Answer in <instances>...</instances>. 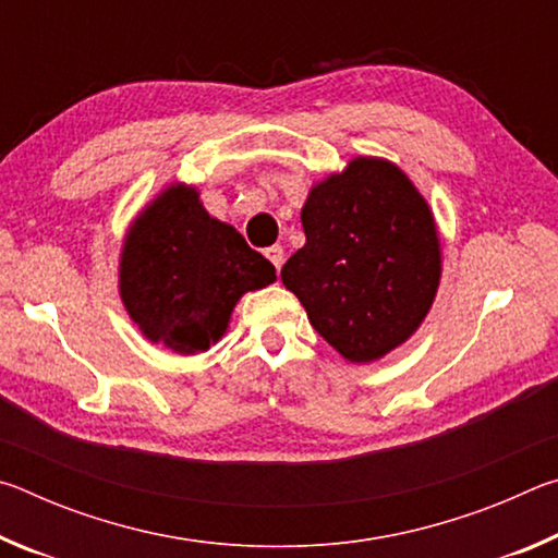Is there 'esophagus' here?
I'll return each instance as SVG.
<instances>
[{
	"label": "esophagus",
	"instance_id": "34e87169",
	"mask_svg": "<svg viewBox=\"0 0 558 558\" xmlns=\"http://www.w3.org/2000/svg\"><path fill=\"white\" fill-rule=\"evenodd\" d=\"M266 256H268L272 266H276V270L280 272L282 260H286V251H282V245H270V248H266Z\"/></svg>",
	"mask_w": 558,
	"mask_h": 558
}]
</instances>
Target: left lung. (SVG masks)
<instances>
[{"mask_svg": "<svg viewBox=\"0 0 558 558\" xmlns=\"http://www.w3.org/2000/svg\"><path fill=\"white\" fill-rule=\"evenodd\" d=\"M305 245L280 270L310 325L354 364L405 342L436 298L440 243L399 167L356 157L302 206Z\"/></svg>", "mask_w": 558, "mask_h": 558, "instance_id": "1", "label": "left lung"}]
</instances>
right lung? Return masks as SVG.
Instances as JSON below:
<instances>
[{
  "label": "right lung",
  "mask_w": 558,
  "mask_h": 558,
  "mask_svg": "<svg viewBox=\"0 0 558 558\" xmlns=\"http://www.w3.org/2000/svg\"><path fill=\"white\" fill-rule=\"evenodd\" d=\"M276 268L229 223L211 219L189 186H169L137 216L122 248L120 295L147 339L179 354L206 352L243 292Z\"/></svg>",
  "instance_id": "add662e5"
}]
</instances>
